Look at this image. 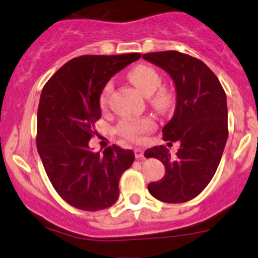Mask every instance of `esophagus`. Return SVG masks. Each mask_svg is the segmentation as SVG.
Returning <instances> with one entry per match:
<instances>
[{
	"instance_id": "34e87169",
	"label": "esophagus",
	"mask_w": 258,
	"mask_h": 258,
	"mask_svg": "<svg viewBox=\"0 0 258 258\" xmlns=\"http://www.w3.org/2000/svg\"><path fill=\"white\" fill-rule=\"evenodd\" d=\"M134 153H135L136 158H139V159L144 158V150H141V148H135Z\"/></svg>"
}]
</instances>
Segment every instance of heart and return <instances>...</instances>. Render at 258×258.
<instances>
[{"label":"heart","instance_id":"b5f03b06","mask_svg":"<svg viewBox=\"0 0 258 258\" xmlns=\"http://www.w3.org/2000/svg\"><path fill=\"white\" fill-rule=\"evenodd\" d=\"M126 77L145 96L150 98L151 104L156 110L166 111L171 107L172 94L166 88L160 87L162 77H160L158 71L152 66L145 65V63L134 66L129 70ZM112 90H113V84H112V82H108L102 89L101 95H100V104L102 107L107 104ZM154 122L148 117L128 118V119H124L123 122H120L117 132L118 134L129 139V140L140 141L142 135L152 130Z\"/></svg>","mask_w":258,"mask_h":258}]
</instances>
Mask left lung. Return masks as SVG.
Masks as SVG:
<instances>
[{
    "label": "left lung",
    "mask_w": 258,
    "mask_h": 258,
    "mask_svg": "<svg viewBox=\"0 0 258 258\" xmlns=\"http://www.w3.org/2000/svg\"><path fill=\"white\" fill-rule=\"evenodd\" d=\"M145 60L171 77L176 89L174 116L163 128V139L178 142L176 157L163 145L148 148L146 158L165 166L164 177L147 186L164 203H184L201 195L214 177L228 138L226 93L219 78L202 60L176 50L147 53Z\"/></svg>",
    "instance_id": "1"
}]
</instances>
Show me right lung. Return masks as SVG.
Wrapping results in <instances>:
<instances>
[{"label":"right lung","instance_id":"add662e5","mask_svg":"<svg viewBox=\"0 0 258 258\" xmlns=\"http://www.w3.org/2000/svg\"><path fill=\"white\" fill-rule=\"evenodd\" d=\"M141 54L82 55L61 66L45 83L37 111V151L61 198L84 211L110 208L119 197V178L134 163L132 150L113 145L93 152L89 141L101 117L100 95L120 70Z\"/></svg>","mask_w":258,"mask_h":258}]
</instances>
